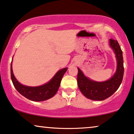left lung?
I'll return each instance as SVG.
<instances>
[{"instance_id": "left-lung-1", "label": "left lung", "mask_w": 134, "mask_h": 134, "mask_svg": "<svg viewBox=\"0 0 134 134\" xmlns=\"http://www.w3.org/2000/svg\"><path fill=\"white\" fill-rule=\"evenodd\" d=\"M109 44L114 51L117 60V68L114 74L104 82H96L86 77L78 68L77 84L80 90L86 98L91 100L103 101L109 98L119 88L124 75L122 51L118 41L110 39Z\"/></svg>"}]
</instances>
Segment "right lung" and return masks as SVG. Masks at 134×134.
<instances>
[{
    "instance_id": "1",
    "label": "right lung",
    "mask_w": 134,
    "mask_h": 134,
    "mask_svg": "<svg viewBox=\"0 0 134 134\" xmlns=\"http://www.w3.org/2000/svg\"><path fill=\"white\" fill-rule=\"evenodd\" d=\"M12 63L10 65L11 79L15 88L21 95L34 101H43L53 97L58 91L62 77L67 70V67L60 69L46 83L38 87H29L21 84L16 80L13 75Z\"/></svg>"
}]
</instances>
